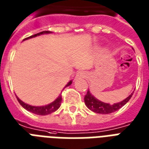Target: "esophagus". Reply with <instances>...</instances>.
<instances>
[{
  "label": "esophagus",
  "mask_w": 149,
  "mask_h": 149,
  "mask_svg": "<svg viewBox=\"0 0 149 149\" xmlns=\"http://www.w3.org/2000/svg\"><path fill=\"white\" fill-rule=\"evenodd\" d=\"M87 77V74L85 71H80L75 76V79H86Z\"/></svg>",
  "instance_id": "1"
}]
</instances>
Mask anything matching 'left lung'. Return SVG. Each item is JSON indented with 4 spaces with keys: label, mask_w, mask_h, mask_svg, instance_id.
<instances>
[{
    "label": "left lung",
    "mask_w": 149,
    "mask_h": 149,
    "mask_svg": "<svg viewBox=\"0 0 149 149\" xmlns=\"http://www.w3.org/2000/svg\"><path fill=\"white\" fill-rule=\"evenodd\" d=\"M133 93H134L130 94L129 97H126L123 100H122L121 102H118L114 104H110L108 103L102 102L97 99L93 95H92L90 91L88 89L86 95L84 97V100H85V104L86 105L87 108L92 111L99 113V114H109V113H112L120 109L123 106L126 104L131 98Z\"/></svg>",
    "instance_id": "obj_1"
}]
</instances>
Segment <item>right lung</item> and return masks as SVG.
Returning <instances> with one entry per match:
<instances>
[{
  "label": "right lung",
  "mask_w": 149,
  "mask_h": 149,
  "mask_svg": "<svg viewBox=\"0 0 149 149\" xmlns=\"http://www.w3.org/2000/svg\"><path fill=\"white\" fill-rule=\"evenodd\" d=\"M52 33L51 31H42V32L38 33H36V34H33L32 36L23 39V41H25V40H27V39L30 38H35V37L37 36L41 35V34H45V33ZM71 83H72V80H70V81L66 85L65 87L69 86L70 85H71ZM65 87H64V88H65ZM17 97V100L18 101H19V103L20 104H21V106H22L23 108H25L26 110H27L28 111H30V112L36 114V115H39V116H46V115H49V114H51V113L54 112V111H56L57 110L58 108H60V104H61V102H62V97H61V95H60L54 101H52V103H50L49 104L44 105V106H32V105L28 104H26V103H24L23 101H22L18 97Z\"/></svg>",
  "instance_id": "add662e5"
}]
</instances>
